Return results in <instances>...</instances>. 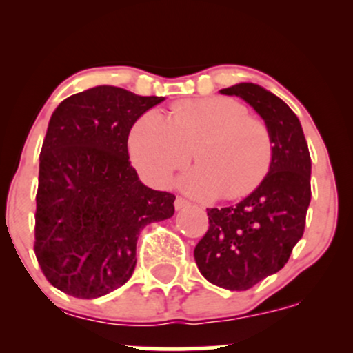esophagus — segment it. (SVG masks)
I'll use <instances>...</instances> for the list:
<instances>
[{"mask_svg": "<svg viewBox=\"0 0 353 353\" xmlns=\"http://www.w3.org/2000/svg\"><path fill=\"white\" fill-rule=\"evenodd\" d=\"M189 205V202L184 199V197H176V201H174V208H176V210H182L185 209Z\"/></svg>", "mask_w": 353, "mask_h": 353, "instance_id": "esophagus-1", "label": "esophagus"}]
</instances>
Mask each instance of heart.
Masks as SVG:
<instances>
[{
	"label": "heart",
	"instance_id": "heart-1",
	"mask_svg": "<svg viewBox=\"0 0 353 353\" xmlns=\"http://www.w3.org/2000/svg\"><path fill=\"white\" fill-rule=\"evenodd\" d=\"M129 154L154 185L168 184L194 156L197 168L182 179L184 189L234 201L264 181L272 163V137L264 121L247 116L237 101L188 99L174 104L168 121L156 111L141 116L129 134Z\"/></svg>",
	"mask_w": 353,
	"mask_h": 353
}]
</instances>
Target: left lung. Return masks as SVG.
Returning <instances> with one entry per match:
<instances>
[{
  "label": "left lung",
  "mask_w": 353,
  "mask_h": 353,
  "mask_svg": "<svg viewBox=\"0 0 353 353\" xmlns=\"http://www.w3.org/2000/svg\"><path fill=\"white\" fill-rule=\"evenodd\" d=\"M261 114L272 137V163L257 189L236 205L208 209L209 229L194 249L214 285L247 290L282 269L305 229L310 154L302 125L281 98L252 83L221 89Z\"/></svg>",
  "instance_id": "1"
}]
</instances>
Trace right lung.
<instances>
[{
  "label": "right lung",
  "mask_w": 353,
  "mask_h": 353,
  "mask_svg": "<svg viewBox=\"0 0 353 353\" xmlns=\"http://www.w3.org/2000/svg\"><path fill=\"white\" fill-rule=\"evenodd\" d=\"M164 98L96 86L52 112L39 154L34 254L61 292L96 299L136 267L137 236L172 217L176 196L144 185L131 165L129 131Z\"/></svg>",
  "instance_id": "add662e5"
}]
</instances>
